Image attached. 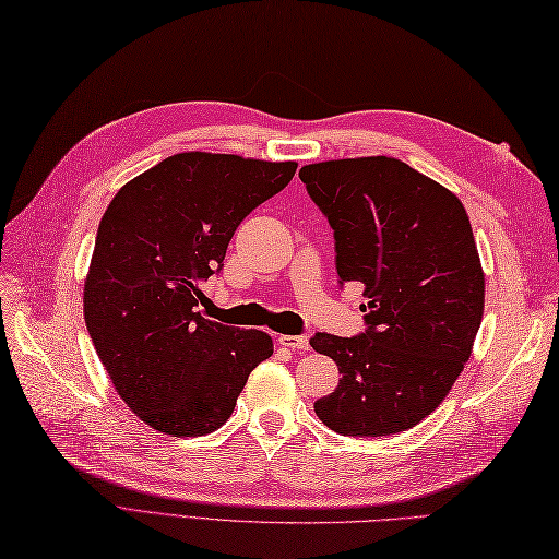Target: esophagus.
Segmentation results:
<instances>
[{
	"label": "esophagus",
	"mask_w": 559,
	"mask_h": 559,
	"mask_svg": "<svg viewBox=\"0 0 559 559\" xmlns=\"http://www.w3.org/2000/svg\"><path fill=\"white\" fill-rule=\"evenodd\" d=\"M280 344L287 346V348H294V350H308L310 348V342L306 334H282L280 336Z\"/></svg>",
	"instance_id": "obj_1"
}]
</instances>
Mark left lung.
<instances>
[{
	"mask_svg": "<svg viewBox=\"0 0 559 559\" xmlns=\"http://www.w3.org/2000/svg\"><path fill=\"white\" fill-rule=\"evenodd\" d=\"M308 197L334 229L338 284H365V332H318L338 365L316 413L342 437H391L437 411L469 360L484 272L460 199L399 158L304 166Z\"/></svg>",
	"mask_w": 559,
	"mask_h": 559,
	"instance_id": "left-lung-1",
	"label": "left lung"
}]
</instances>
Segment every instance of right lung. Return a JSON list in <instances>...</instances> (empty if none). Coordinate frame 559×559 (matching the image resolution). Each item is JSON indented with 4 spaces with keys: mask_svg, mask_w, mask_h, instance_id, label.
Here are the masks:
<instances>
[{
    "mask_svg": "<svg viewBox=\"0 0 559 559\" xmlns=\"http://www.w3.org/2000/svg\"><path fill=\"white\" fill-rule=\"evenodd\" d=\"M296 163L175 154L108 203L85 282V322L130 411L173 437L225 425L272 338L211 322L201 284L223 270L243 217L292 182Z\"/></svg>",
    "mask_w": 559,
    "mask_h": 559,
    "instance_id": "obj_1",
    "label": "right lung"
}]
</instances>
